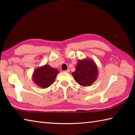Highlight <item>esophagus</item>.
Listing matches in <instances>:
<instances>
[{
  "instance_id": "obj_1",
  "label": "esophagus",
  "mask_w": 135,
  "mask_h": 135,
  "mask_svg": "<svg viewBox=\"0 0 135 135\" xmlns=\"http://www.w3.org/2000/svg\"><path fill=\"white\" fill-rule=\"evenodd\" d=\"M70 70L69 69V68H68V70H67L64 71V72H65V73H69V72H70Z\"/></svg>"
}]
</instances>
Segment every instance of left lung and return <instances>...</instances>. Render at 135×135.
I'll return each instance as SVG.
<instances>
[{
	"label": "left lung",
	"instance_id": "left-lung-1",
	"mask_svg": "<svg viewBox=\"0 0 135 135\" xmlns=\"http://www.w3.org/2000/svg\"><path fill=\"white\" fill-rule=\"evenodd\" d=\"M72 75L76 81L80 86H90L98 79V67L95 61L90 58L79 59L76 71L72 73Z\"/></svg>",
	"mask_w": 135,
	"mask_h": 135
}]
</instances>
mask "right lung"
Masks as SVG:
<instances>
[{
  "mask_svg": "<svg viewBox=\"0 0 135 135\" xmlns=\"http://www.w3.org/2000/svg\"><path fill=\"white\" fill-rule=\"evenodd\" d=\"M58 73L57 68L45 64L36 68L32 75V80L37 86L46 89L54 83Z\"/></svg>",
  "mask_w": 135,
  "mask_h": 135,
  "instance_id": "obj_1",
  "label": "right lung"
}]
</instances>
